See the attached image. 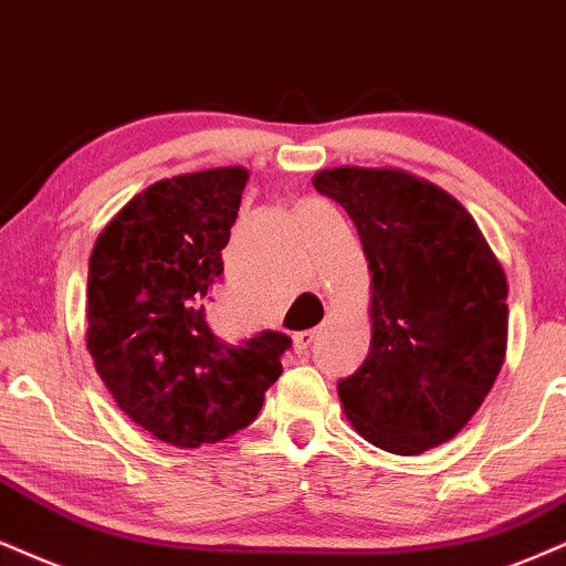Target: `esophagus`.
<instances>
[{"label":"esophagus","instance_id":"esophagus-1","mask_svg":"<svg viewBox=\"0 0 566 566\" xmlns=\"http://www.w3.org/2000/svg\"><path fill=\"white\" fill-rule=\"evenodd\" d=\"M315 338H317V331H302V333H296V336H294L296 354H306V352H310V346L315 344Z\"/></svg>","mask_w":566,"mask_h":566}]
</instances>
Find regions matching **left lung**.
I'll list each match as a JSON object with an SVG mask.
<instances>
[{"label": "left lung", "mask_w": 566, "mask_h": 566, "mask_svg": "<svg viewBox=\"0 0 566 566\" xmlns=\"http://www.w3.org/2000/svg\"><path fill=\"white\" fill-rule=\"evenodd\" d=\"M315 188L346 209L373 272V340L338 380L346 417L382 451H428L470 422L506 357V275L472 214L394 167H333Z\"/></svg>", "instance_id": "1"}]
</instances>
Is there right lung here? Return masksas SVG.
Returning <instances> with one entry per match:
<instances>
[{
    "label": "right lung",
    "instance_id": "right-lung-1",
    "mask_svg": "<svg viewBox=\"0 0 566 566\" xmlns=\"http://www.w3.org/2000/svg\"><path fill=\"white\" fill-rule=\"evenodd\" d=\"M247 178L214 167L159 180L117 212L88 260L96 373L130 420L180 449L251 424L291 348L277 331L228 344L207 323Z\"/></svg>",
    "mask_w": 566,
    "mask_h": 566
}]
</instances>
